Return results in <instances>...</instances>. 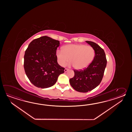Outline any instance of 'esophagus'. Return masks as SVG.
Returning a JSON list of instances; mask_svg holds the SVG:
<instances>
[{
    "instance_id": "obj_1",
    "label": "esophagus",
    "mask_w": 132,
    "mask_h": 132,
    "mask_svg": "<svg viewBox=\"0 0 132 132\" xmlns=\"http://www.w3.org/2000/svg\"><path fill=\"white\" fill-rule=\"evenodd\" d=\"M68 71V69H67V68H65V70H64V72H67Z\"/></svg>"
}]
</instances>
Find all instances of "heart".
<instances>
[{
    "instance_id": "obj_1",
    "label": "heart",
    "mask_w": 132,
    "mask_h": 132,
    "mask_svg": "<svg viewBox=\"0 0 132 132\" xmlns=\"http://www.w3.org/2000/svg\"><path fill=\"white\" fill-rule=\"evenodd\" d=\"M57 63L64 67L69 60L68 65L75 66L76 69L82 70L88 67L95 56V50L90 46L84 44H69L63 47V50L56 52Z\"/></svg>"
}]
</instances>
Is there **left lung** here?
I'll use <instances>...</instances> for the list:
<instances>
[{
	"mask_svg": "<svg viewBox=\"0 0 132 132\" xmlns=\"http://www.w3.org/2000/svg\"><path fill=\"white\" fill-rule=\"evenodd\" d=\"M95 50L92 62L84 70H74L75 76L70 79V85L76 91L87 93L95 89L101 83L107 65L104 50L95 42L86 41Z\"/></svg>",
	"mask_w": 132,
	"mask_h": 132,
	"instance_id": "obj_1",
	"label": "left lung"
}]
</instances>
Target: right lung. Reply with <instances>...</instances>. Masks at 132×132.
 Listing matches in <instances>:
<instances>
[{
	"instance_id": "right-lung-1",
	"label": "right lung",
	"mask_w": 132,
	"mask_h": 132,
	"mask_svg": "<svg viewBox=\"0 0 132 132\" xmlns=\"http://www.w3.org/2000/svg\"><path fill=\"white\" fill-rule=\"evenodd\" d=\"M59 40L49 37L34 39L29 44L24 56L26 75L34 86L42 89L51 87L65 68L57 62L56 52Z\"/></svg>"
}]
</instances>
